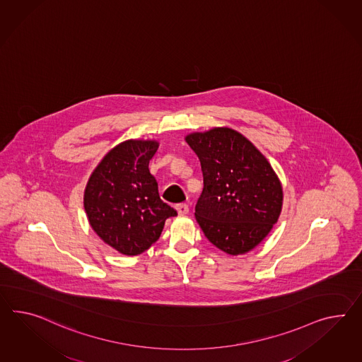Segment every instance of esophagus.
Listing matches in <instances>:
<instances>
[{
	"mask_svg": "<svg viewBox=\"0 0 362 362\" xmlns=\"http://www.w3.org/2000/svg\"><path fill=\"white\" fill-rule=\"evenodd\" d=\"M176 210L178 215H186V214L189 213V206L186 204H177Z\"/></svg>",
	"mask_w": 362,
	"mask_h": 362,
	"instance_id": "esophagus-1",
	"label": "esophagus"
}]
</instances>
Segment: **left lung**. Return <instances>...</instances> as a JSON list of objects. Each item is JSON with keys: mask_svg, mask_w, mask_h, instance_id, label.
I'll list each match as a JSON object with an SVG mask.
<instances>
[{"mask_svg": "<svg viewBox=\"0 0 362 362\" xmlns=\"http://www.w3.org/2000/svg\"><path fill=\"white\" fill-rule=\"evenodd\" d=\"M201 161L204 190L195 219L204 236L228 255H243L267 238L279 221L282 186L268 160L228 127L185 138Z\"/></svg>", "mask_w": 362, "mask_h": 362, "instance_id": "1", "label": "left lung"}]
</instances>
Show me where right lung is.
Segmentation results:
<instances>
[{
  "instance_id": "obj_1",
  "label": "right lung",
  "mask_w": 362,
  "mask_h": 362,
  "mask_svg": "<svg viewBox=\"0 0 362 362\" xmlns=\"http://www.w3.org/2000/svg\"><path fill=\"white\" fill-rule=\"evenodd\" d=\"M155 140H126L106 153L89 178L83 207L94 232L122 255L135 256L158 240L177 211L161 201L149 160Z\"/></svg>"
}]
</instances>
